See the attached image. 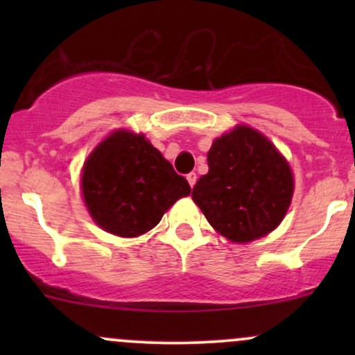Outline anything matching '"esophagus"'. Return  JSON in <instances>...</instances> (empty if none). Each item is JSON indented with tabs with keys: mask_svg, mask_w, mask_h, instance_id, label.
Listing matches in <instances>:
<instances>
[{
	"mask_svg": "<svg viewBox=\"0 0 355 355\" xmlns=\"http://www.w3.org/2000/svg\"><path fill=\"white\" fill-rule=\"evenodd\" d=\"M187 180H189V185L191 187V189H193L195 182H197V173H195V172H190L189 175H187Z\"/></svg>",
	"mask_w": 355,
	"mask_h": 355,
	"instance_id": "1",
	"label": "esophagus"
}]
</instances>
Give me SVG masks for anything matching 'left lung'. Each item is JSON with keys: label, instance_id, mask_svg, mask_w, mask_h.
<instances>
[{"label": "left lung", "instance_id": "1", "mask_svg": "<svg viewBox=\"0 0 355 355\" xmlns=\"http://www.w3.org/2000/svg\"><path fill=\"white\" fill-rule=\"evenodd\" d=\"M209 173L195 183L191 198L220 235L247 243L282 222L294 175L274 144L250 126L239 125L211 144Z\"/></svg>", "mask_w": 355, "mask_h": 355}]
</instances>
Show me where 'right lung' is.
Returning a JSON list of instances; mask_svg holds the SVG:
<instances>
[{
    "instance_id": "obj_1",
    "label": "right lung",
    "mask_w": 355,
    "mask_h": 355,
    "mask_svg": "<svg viewBox=\"0 0 355 355\" xmlns=\"http://www.w3.org/2000/svg\"><path fill=\"white\" fill-rule=\"evenodd\" d=\"M81 191L96 225L118 237H138L191 189L144 133L116 130L85 162Z\"/></svg>"
}]
</instances>
